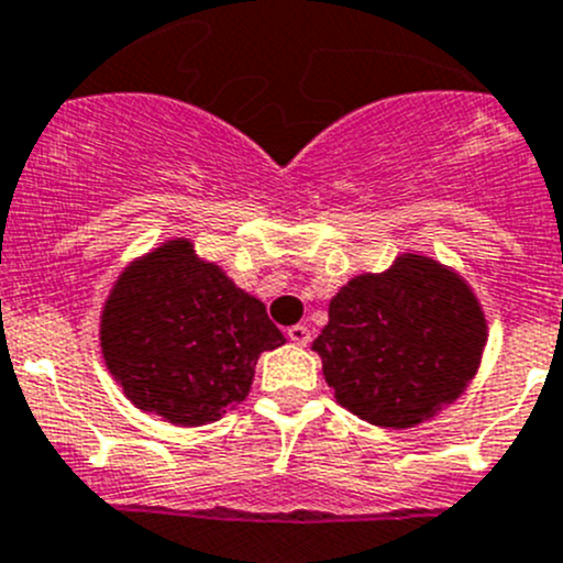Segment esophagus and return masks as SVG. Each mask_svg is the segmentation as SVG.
Segmentation results:
<instances>
[{
	"label": "esophagus",
	"instance_id": "esophagus-1",
	"mask_svg": "<svg viewBox=\"0 0 563 563\" xmlns=\"http://www.w3.org/2000/svg\"><path fill=\"white\" fill-rule=\"evenodd\" d=\"M288 341H294L297 346H308L310 343V330L305 324L288 327Z\"/></svg>",
	"mask_w": 563,
	"mask_h": 563
}]
</instances>
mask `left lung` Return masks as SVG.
<instances>
[{"instance_id": "left-lung-1", "label": "left lung", "mask_w": 563, "mask_h": 563, "mask_svg": "<svg viewBox=\"0 0 563 563\" xmlns=\"http://www.w3.org/2000/svg\"><path fill=\"white\" fill-rule=\"evenodd\" d=\"M313 341L335 401L374 427L409 429L465 393L487 319L465 277L418 253L352 277Z\"/></svg>"}]
</instances>
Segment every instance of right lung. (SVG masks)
<instances>
[{
	"label": "right lung",
	"instance_id": "add662e5",
	"mask_svg": "<svg viewBox=\"0 0 563 563\" xmlns=\"http://www.w3.org/2000/svg\"><path fill=\"white\" fill-rule=\"evenodd\" d=\"M98 341L136 409L203 427L247 398L261 352L286 338L258 297L200 258L189 239H170L120 272Z\"/></svg>",
	"mask_w": 563,
	"mask_h": 563
}]
</instances>
